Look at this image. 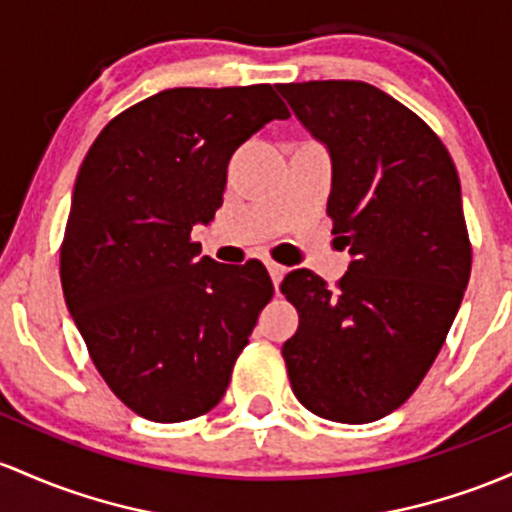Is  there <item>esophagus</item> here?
Instances as JSON below:
<instances>
[{
	"instance_id": "obj_1",
	"label": "esophagus",
	"mask_w": 512,
	"mask_h": 512,
	"mask_svg": "<svg viewBox=\"0 0 512 512\" xmlns=\"http://www.w3.org/2000/svg\"><path fill=\"white\" fill-rule=\"evenodd\" d=\"M265 265H267V269H269V277H272L274 286H277V284L282 282V279H284L286 267H284V265H279V262H274V260H265Z\"/></svg>"
}]
</instances>
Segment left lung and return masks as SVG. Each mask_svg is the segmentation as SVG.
Returning a JSON list of instances; mask_svg holds the SVG:
<instances>
[{
	"label": "left lung",
	"mask_w": 512,
	"mask_h": 512,
	"mask_svg": "<svg viewBox=\"0 0 512 512\" xmlns=\"http://www.w3.org/2000/svg\"><path fill=\"white\" fill-rule=\"evenodd\" d=\"M328 145V216L355 260L330 289L284 277L299 330L282 355L291 389L335 423H374L411 398L445 345L471 274L459 174L445 143L401 101L355 80L279 84Z\"/></svg>",
	"instance_id": "8db88e82"
}]
</instances>
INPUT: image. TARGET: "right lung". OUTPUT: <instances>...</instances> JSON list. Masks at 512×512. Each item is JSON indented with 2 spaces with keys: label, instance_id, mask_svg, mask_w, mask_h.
Returning <instances> with one entry per match:
<instances>
[{
  "label": "right lung",
  "instance_id": "1",
  "mask_svg": "<svg viewBox=\"0 0 512 512\" xmlns=\"http://www.w3.org/2000/svg\"><path fill=\"white\" fill-rule=\"evenodd\" d=\"M289 109L272 84L177 87L128 106L77 172L60 282L94 367L140 418L182 423L223 398L274 294L262 262L199 255L233 150Z\"/></svg>",
  "mask_w": 512,
  "mask_h": 512
}]
</instances>
